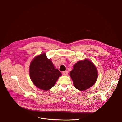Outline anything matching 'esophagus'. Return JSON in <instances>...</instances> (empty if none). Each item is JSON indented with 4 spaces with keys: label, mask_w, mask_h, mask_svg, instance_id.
Returning a JSON list of instances; mask_svg holds the SVG:
<instances>
[{
    "label": "esophagus",
    "mask_w": 122,
    "mask_h": 122,
    "mask_svg": "<svg viewBox=\"0 0 122 122\" xmlns=\"http://www.w3.org/2000/svg\"><path fill=\"white\" fill-rule=\"evenodd\" d=\"M62 74H63V75H67V74H68V71H63V73H62Z\"/></svg>",
    "instance_id": "34e87169"
}]
</instances>
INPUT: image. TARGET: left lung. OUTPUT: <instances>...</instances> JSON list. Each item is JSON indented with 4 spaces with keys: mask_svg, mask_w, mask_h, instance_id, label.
I'll return each mask as SVG.
<instances>
[{
    "mask_svg": "<svg viewBox=\"0 0 122 122\" xmlns=\"http://www.w3.org/2000/svg\"><path fill=\"white\" fill-rule=\"evenodd\" d=\"M69 74L73 80L74 86L81 91H84L93 86L98 76L95 66L88 59H84L76 63Z\"/></svg>",
    "mask_w": 122,
    "mask_h": 122,
    "instance_id": "8db88e82",
    "label": "left lung"
}]
</instances>
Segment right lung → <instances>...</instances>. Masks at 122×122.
Masks as SVG:
<instances>
[{"label": "right lung", "instance_id": "obj_1", "mask_svg": "<svg viewBox=\"0 0 122 122\" xmlns=\"http://www.w3.org/2000/svg\"><path fill=\"white\" fill-rule=\"evenodd\" d=\"M30 76L32 82L40 89L48 90L55 85L61 73L56 69L46 53L34 57L30 66Z\"/></svg>", "mask_w": 122, "mask_h": 122}]
</instances>
